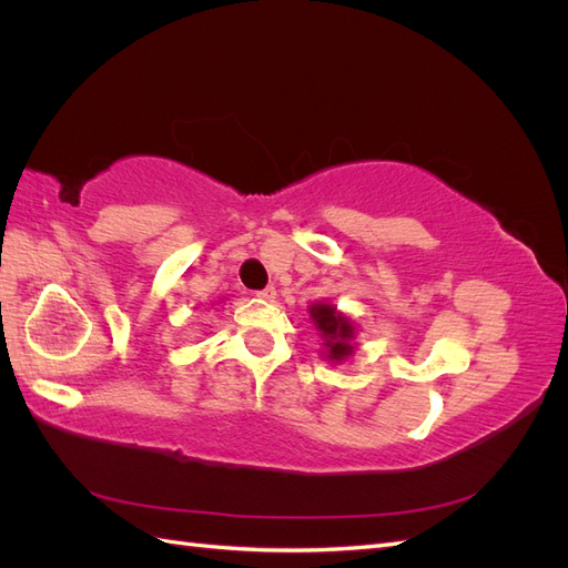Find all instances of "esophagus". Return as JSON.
I'll return each mask as SVG.
<instances>
[{"mask_svg":"<svg viewBox=\"0 0 568 568\" xmlns=\"http://www.w3.org/2000/svg\"><path fill=\"white\" fill-rule=\"evenodd\" d=\"M255 296L263 298V301H274V298H277V291H274V286H265L263 291H257Z\"/></svg>","mask_w":568,"mask_h":568,"instance_id":"esophagus-1","label":"esophagus"}]
</instances>
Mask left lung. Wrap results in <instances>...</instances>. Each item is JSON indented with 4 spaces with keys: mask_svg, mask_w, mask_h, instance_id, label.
Wrapping results in <instances>:
<instances>
[{
    "mask_svg": "<svg viewBox=\"0 0 568 568\" xmlns=\"http://www.w3.org/2000/svg\"><path fill=\"white\" fill-rule=\"evenodd\" d=\"M311 320L315 329L320 332V338L324 341V353L332 363H341L353 353V338H355V326L353 322L338 313L329 303H315L311 305Z\"/></svg>",
    "mask_w": 568,
    "mask_h": 568,
    "instance_id": "8db88e82",
    "label": "left lung"
}]
</instances>
